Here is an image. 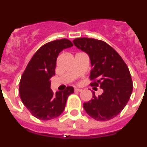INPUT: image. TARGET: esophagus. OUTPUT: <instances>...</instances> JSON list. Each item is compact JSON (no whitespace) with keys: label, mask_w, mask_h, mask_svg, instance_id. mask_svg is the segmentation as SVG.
Listing matches in <instances>:
<instances>
[{"label":"esophagus","mask_w":147,"mask_h":147,"mask_svg":"<svg viewBox=\"0 0 147 147\" xmlns=\"http://www.w3.org/2000/svg\"><path fill=\"white\" fill-rule=\"evenodd\" d=\"M74 90H75V92H81L82 90L80 89V88H75Z\"/></svg>","instance_id":"esophagus-1"}]
</instances>
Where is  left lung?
Returning <instances> with one entry per match:
<instances>
[{"label":"left lung","mask_w":147,"mask_h":147,"mask_svg":"<svg viewBox=\"0 0 147 147\" xmlns=\"http://www.w3.org/2000/svg\"><path fill=\"white\" fill-rule=\"evenodd\" d=\"M74 44L90 58V78L93 86H98L103 93L83 104L87 113L97 121H108L119 115L129 101L132 92L130 73L125 62L110 45L93 38H76Z\"/></svg>","instance_id":"1"}]
</instances>
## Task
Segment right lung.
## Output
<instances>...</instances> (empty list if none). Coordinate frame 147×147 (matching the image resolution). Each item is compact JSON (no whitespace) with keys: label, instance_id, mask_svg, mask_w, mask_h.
<instances>
[{"label":"right lung","instance_id":"right-lung-1","mask_svg":"<svg viewBox=\"0 0 147 147\" xmlns=\"http://www.w3.org/2000/svg\"><path fill=\"white\" fill-rule=\"evenodd\" d=\"M72 46V42L67 39L45 44L32 57L22 75L20 98L37 119L48 121L58 117L64 111L68 96L74 92L71 86L56 94L51 89V78L55 76L58 55L63 49Z\"/></svg>","mask_w":147,"mask_h":147}]
</instances>
